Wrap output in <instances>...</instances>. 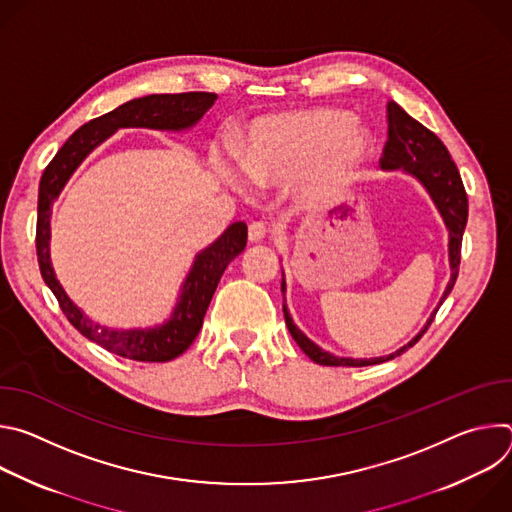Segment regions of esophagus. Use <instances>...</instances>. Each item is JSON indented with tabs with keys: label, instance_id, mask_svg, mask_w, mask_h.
Wrapping results in <instances>:
<instances>
[{
	"label": "esophagus",
	"instance_id": "esophagus-1",
	"mask_svg": "<svg viewBox=\"0 0 512 512\" xmlns=\"http://www.w3.org/2000/svg\"><path fill=\"white\" fill-rule=\"evenodd\" d=\"M267 233H269V229H267V225L261 223V221H255V223L249 225V241H251V243L263 241V239L267 237Z\"/></svg>",
	"mask_w": 512,
	"mask_h": 512
}]
</instances>
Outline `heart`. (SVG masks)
Returning a JSON list of instances; mask_svg holds the SVG:
<instances>
[{"instance_id":"b5f03b06","label":"heart","mask_w":512,"mask_h":512,"mask_svg":"<svg viewBox=\"0 0 512 512\" xmlns=\"http://www.w3.org/2000/svg\"><path fill=\"white\" fill-rule=\"evenodd\" d=\"M369 154V133L348 113L314 109L259 119L239 164L257 184L298 178V196L322 204L350 186Z\"/></svg>"}]
</instances>
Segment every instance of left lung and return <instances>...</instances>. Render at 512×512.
Returning a JSON list of instances; mask_svg holds the SVG:
<instances>
[{
	"mask_svg": "<svg viewBox=\"0 0 512 512\" xmlns=\"http://www.w3.org/2000/svg\"><path fill=\"white\" fill-rule=\"evenodd\" d=\"M387 121H389V137L383 150L381 168L383 170H403L411 174L419 184L427 190L433 204L440 210L444 223L450 233V267L452 277L448 281V287L442 296V302L450 296L454 289V283L458 279L460 271V253H462V235L468 221V196L460 178V172L450 158V152L442 139L437 137L433 131L423 127L419 121H415L411 115H407L395 101L387 103ZM281 291H285V279H281ZM440 302V306H442ZM437 312V310H435ZM427 320L423 330L407 342L403 348L389 356L379 358H344L334 356L326 350H322L318 344H314L296 324L291 320L287 306L283 304V316L285 324L289 328L291 338L298 342V346L318 364L324 367H369V364H379L385 360H393L395 356H401L407 348H411L429 328L433 322V316Z\"/></svg>",
	"mask_w": 512,
	"mask_h": 512,
	"instance_id": "obj_1",
	"label": "left lung"
}]
</instances>
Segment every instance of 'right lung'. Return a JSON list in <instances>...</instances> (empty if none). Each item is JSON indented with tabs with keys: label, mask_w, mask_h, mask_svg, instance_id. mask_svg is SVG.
<instances>
[{
	"label": "right lung",
	"mask_w": 512,
	"mask_h": 512,
	"mask_svg": "<svg viewBox=\"0 0 512 512\" xmlns=\"http://www.w3.org/2000/svg\"><path fill=\"white\" fill-rule=\"evenodd\" d=\"M214 93H176L148 95L127 101L117 109L91 119L72 133L52 162L46 166L38 188V223H36V253L42 279L52 289L60 310L83 336L101 344L105 350L139 360L168 362L180 356L194 342L202 328L204 314L212 300L214 289L221 281L227 265L243 253L247 245V225L233 223L210 247L200 251L182 285V294L168 322L156 328L119 330L93 322L81 308L72 304L50 263V214L52 202L68 182L81 162L121 127H148L162 131H184L194 127L202 115L214 105Z\"/></svg>",
	"instance_id": "add662e5"
}]
</instances>
